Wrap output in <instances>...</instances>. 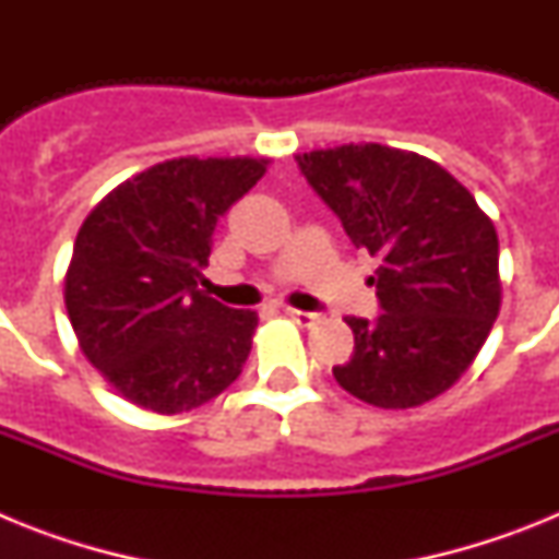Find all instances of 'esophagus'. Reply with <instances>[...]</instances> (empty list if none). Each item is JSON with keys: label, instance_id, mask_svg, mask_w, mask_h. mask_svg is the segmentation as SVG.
<instances>
[{"label": "esophagus", "instance_id": "esophagus-1", "mask_svg": "<svg viewBox=\"0 0 559 559\" xmlns=\"http://www.w3.org/2000/svg\"><path fill=\"white\" fill-rule=\"evenodd\" d=\"M285 316H288L290 322L296 324H305V328H310V324L319 322V313H308V310H296V308H283Z\"/></svg>", "mask_w": 559, "mask_h": 559}]
</instances>
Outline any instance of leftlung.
<instances>
[{
    "label": "left lung",
    "mask_w": 559,
    "mask_h": 559,
    "mask_svg": "<svg viewBox=\"0 0 559 559\" xmlns=\"http://www.w3.org/2000/svg\"><path fill=\"white\" fill-rule=\"evenodd\" d=\"M355 243L378 257V319H344L355 349L341 389L378 408H414L456 383L501 308L498 235L445 167L360 142L296 156Z\"/></svg>",
    "instance_id": "obj_1"
}]
</instances>
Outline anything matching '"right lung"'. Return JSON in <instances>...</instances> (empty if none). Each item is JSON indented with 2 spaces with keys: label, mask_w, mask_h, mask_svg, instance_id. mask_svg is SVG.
<instances>
[{
  "label": "right lung",
  "mask_w": 559,
  "mask_h": 559,
  "mask_svg": "<svg viewBox=\"0 0 559 559\" xmlns=\"http://www.w3.org/2000/svg\"><path fill=\"white\" fill-rule=\"evenodd\" d=\"M269 159L181 156L136 173L88 212L63 280L83 355L133 406L181 414L243 372L254 310L204 283L218 218L263 179Z\"/></svg>",
  "instance_id": "add662e5"
}]
</instances>
